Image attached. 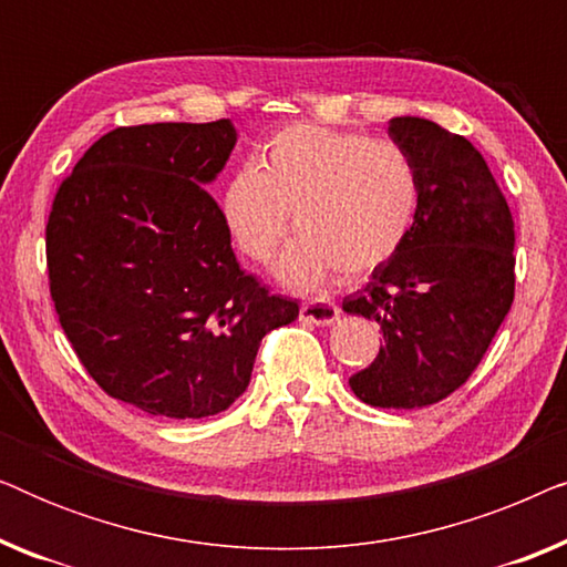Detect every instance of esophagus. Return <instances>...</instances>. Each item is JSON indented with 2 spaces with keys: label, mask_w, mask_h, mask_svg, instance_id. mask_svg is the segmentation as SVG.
I'll use <instances>...</instances> for the list:
<instances>
[{
  "label": "esophagus",
  "mask_w": 567,
  "mask_h": 567,
  "mask_svg": "<svg viewBox=\"0 0 567 567\" xmlns=\"http://www.w3.org/2000/svg\"><path fill=\"white\" fill-rule=\"evenodd\" d=\"M299 317L309 324H330L340 317V307L332 301H305L299 309Z\"/></svg>",
  "instance_id": "esophagus-1"
}]
</instances>
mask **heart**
I'll return each instance as SVG.
<instances>
[{
	"instance_id": "heart-1",
	"label": "heart",
	"mask_w": 567,
	"mask_h": 567,
	"mask_svg": "<svg viewBox=\"0 0 567 567\" xmlns=\"http://www.w3.org/2000/svg\"><path fill=\"white\" fill-rule=\"evenodd\" d=\"M421 181L405 146L297 123L262 144L258 167L243 165L221 190V216L239 252L268 262L289 214L299 239L281 276L315 286L330 274L361 278L390 262L413 229Z\"/></svg>"
}]
</instances>
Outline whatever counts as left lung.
<instances>
[{
  "label": "left lung",
  "instance_id": "obj_1",
  "mask_svg": "<svg viewBox=\"0 0 567 567\" xmlns=\"http://www.w3.org/2000/svg\"><path fill=\"white\" fill-rule=\"evenodd\" d=\"M390 136L405 146L421 204L400 252L343 309L377 320V359L348 379L374 408H425L472 377L516 291L514 216L483 154L439 123L402 115Z\"/></svg>",
  "mask_w": 567,
  "mask_h": 567
}]
</instances>
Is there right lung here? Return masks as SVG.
Returning <instances> with one entry per match:
<instances>
[{
	"mask_svg": "<svg viewBox=\"0 0 567 567\" xmlns=\"http://www.w3.org/2000/svg\"><path fill=\"white\" fill-rule=\"evenodd\" d=\"M235 142L227 118L113 128L53 196L45 262L61 328L100 390L150 415L227 410L260 340L299 317L239 268L204 188Z\"/></svg>",
	"mask_w": 567,
	"mask_h": 567,
	"instance_id": "right-lung-1",
	"label": "right lung"
}]
</instances>
